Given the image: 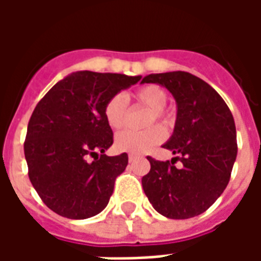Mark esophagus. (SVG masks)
Returning <instances> with one entry per match:
<instances>
[{
    "instance_id": "34e87169",
    "label": "esophagus",
    "mask_w": 261,
    "mask_h": 261,
    "mask_svg": "<svg viewBox=\"0 0 261 261\" xmlns=\"http://www.w3.org/2000/svg\"><path fill=\"white\" fill-rule=\"evenodd\" d=\"M138 156H140V155H138V153H133V152H130L128 153V161H134V159L136 158H138Z\"/></svg>"
}]
</instances>
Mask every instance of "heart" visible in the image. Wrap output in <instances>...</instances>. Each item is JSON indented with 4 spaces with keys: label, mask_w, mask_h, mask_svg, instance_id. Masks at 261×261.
<instances>
[{
    "label": "heart",
    "mask_w": 261,
    "mask_h": 261,
    "mask_svg": "<svg viewBox=\"0 0 261 261\" xmlns=\"http://www.w3.org/2000/svg\"><path fill=\"white\" fill-rule=\"evenodd\" d=\"M134 102L149 109L147 117V125L158 121L164 127H170L172 114L165 108L168 103V93L164 88L158 85H145L138 88L133 93ZM128 106L123 95H114L105 105V119L113 130L123 128L127 123ZM165 131L161 125H151L142 131L125 130L116 136L114 144L120 151L140 153L151 149L159 142L164 141Z\"/></svg>",
    "instance_id": "1"
}]
</instances>
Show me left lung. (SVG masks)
I'll list each match as a JSON object with an SVG mask.
<instances>
[{"label": "left lung", "instance_id": "left-lung-1", "mask_svg": "<svg viewBox=\"0 0 261 261\" xmlns=\"http://www.w3.org/2000/svg\"><path fill=\"white\" fill-rule=\"evenodd\" d=\"M141 82L165 86L177 103L175 131L164 145L176 156L165 162L148 156L151 169L142 177L144 193L168 218L200 215L229 183L238 153L233 116L218 92L190 72L151 74ZM177 160L180 168L174 166Z\"/></svg>", "mask_w": 261, "mask_h": 261}]
</instances>
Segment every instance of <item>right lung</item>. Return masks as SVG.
I'll return each mask as SVG.
<instances>
[{
	"instance_id": "right-lung-1",
	"label": "right lung",
	"mask_w": 261,
	"mask_h": 261,
	"mask_svg": "<svg viewBox=\"0 0 261 261\" xmlns=\"http://www.w3.org/2000/svg\"><path fill=\"white\" fill-rule=\"evenodd\" d=\"M140 80V75L78 71L57 82L37 103L23 149L31 183L51 211L85 219L108 205L128 155H105L113 144L105 105Z\"/></svg>"
}]
</instances>
